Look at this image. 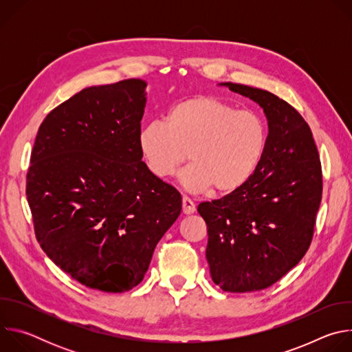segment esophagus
I'll return each instance as SVG.
<instances>
[{"mask_svg": "<svg viewBox=\"0 0 352 352\" xmlns=\"http://www.w3.org/2000/svg\"><path fill=\"white\" fill-rule=\"evenodd\" d=\"M195 212V204L186 196L182 197V213L184 214H192Z\"/></svg>", "mask_w": 352, "mask_h": 352, "instance_id": "obj_1", "label": "esophagus"}]
</instances>
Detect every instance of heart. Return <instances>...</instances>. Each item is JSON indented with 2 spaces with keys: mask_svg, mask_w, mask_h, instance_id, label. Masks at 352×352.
<instances>
[{
  "mask_svg": "<svg viewBox=\"0 0 352 352\" xmlns=\"http://www.w3.org/2000/svg\"><path fill=\"white\" fill-rule=\"evenodd\" d=\"M267 133L263 121L249 110H238L216 96H195L174 104L166 121L146 124L139 148L147 170L157 178L181 173L182 186L217 195L241 189L258 170Z\"/></svg>",
  "mask_w": 352,
  "mask_h": 352,
  "instance_id": "b5f03b06",
  "label": "heart"
}]
</instances>
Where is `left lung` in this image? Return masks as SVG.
<instances>
[{
    "label": "left lung",
    "instance_id": "left-lung-1",
    "mask_svg": "<svg viewBox=\"0 0 352 352\" xmlns=\"http://www.w3.org/2000/svg\"><path fill=\"white\" fill-rule=\"evenodd\" d=\"M256 102L269 135L263 159L241 189L197 206L208 226L206 259L228 292L273 285L304 258L322 200V166L307 121L276 94L221 83Z\"/></svg>",
    "mask_w": 352,
    "mask_h": 352
}]
</instances>
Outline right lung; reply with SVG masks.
<instances>
[{
  "label": "right lung",
  "mask_w": 352,
  "mask_h": 352,
  "mask_svg": "<svg viewBox=\"0 0 352 352\" xmlns=\"http://www.w3.org/2000/svg\"><path fill=\"white\" fill-rule=\"evenodd\" d=\"M146 82L80 90L41 122L26 175L34 234L80 284L124 292L144 277L181 213L179 192L142 162Z\"/></svg>",
  "instance_id": "right-lung-1"
}]
</instances>
